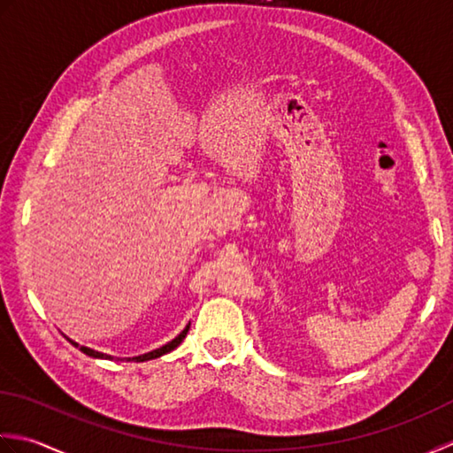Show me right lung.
<instances>
[{"label": "right lung", "mask_w": 453, "mask_h": 453, "mask_svg": "<svg viewBox=\"0 0 453 453\" xmlns=\"http://www.w3.org/2000/svg\"><path fill=\"white\" fill-rule=\"evenodd\" d=\"M188 330H189V325L183 328L178 336H175L172 342H168V344H164L162 348H158V349H152V352H149V354H142V356H136V357H133L134 362H149V359H154V357H160V356H164V354H168V352H172V349H175L178 348L181 342H183V338L188 336ZM70 342L76 346V348H80L81 352H84L86 356H89V357H99V359H113V356H109V354H101V352H96V349H91V348H86V346H80V344H76L73 342V340H70ZM131 357L127 359V362H133Z\"/></svg>", "instance_id": "right-lung-1"}]
</instances>
